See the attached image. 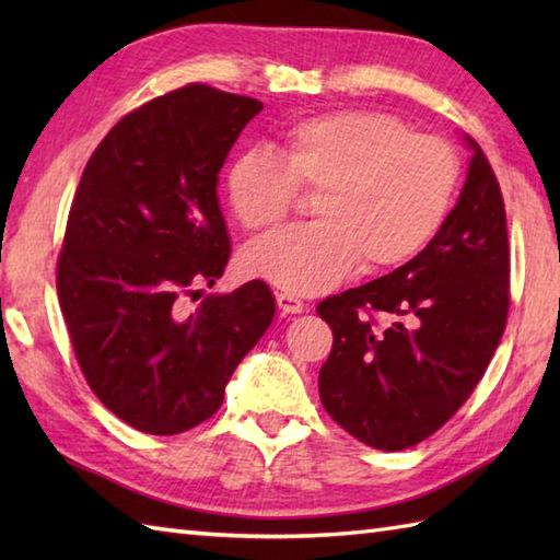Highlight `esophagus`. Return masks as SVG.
I'll return each mask as SVG.
<instances>
[{"label": "esophagus", "mask_w": 560, "mask_h": 560, "mask_svg": "<svg viewBox=\"0 0 560 560\" xmlns=\"http://www.w3.org/2000/svg\"><path fill=\"white\" fill-rule=\"evenodd\" d=\"M277 305L283 315H301L305 311V305L299 295H291V293H279Z\"/></svg>", "instance_id": "1"}]
</instances>
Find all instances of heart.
I'll list each match as a JSON object with an SVG mask.
<instances>
[{"label": "heart", "mask_w": 560, "mask_h": 560, "mask_svg": "<svg viewBox=\"0 0 560 560\" xmlns=\"http://www.w3.org/2000/svg\"><path fill=\"white\" fill-rule=\"evenodd\" d=\"M462 177L450 141L413 132L399 115L335 110L293 122L269 149H249L225 173L231 211L247 231L279 225L301 189L317 221L259 237L243 267L291 295H315L363 271L421 255L455 207Z\"/></svg>", "instance_id": "b5f03b06"}]
</instances>
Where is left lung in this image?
<instances>
[{
	"label": "left lung",
	"instance_id": "left-lung-1",
	"mask_svg": "<svg viewBox=\"0 0 560 560\" xmlns=\"http://www.w3.org/2000/svg\"><path fill=\"white\" fill-rule=\"evenodd\" d=\"M469 147L467 183L435 241L387 277L317 305L335 335L319 399L343 431L377 450L413 447L445 425L508 323L505 205L486 153Z\"/></svg>",
	"mask_w": 560,
	"mask_h": 560
}]
</instances>
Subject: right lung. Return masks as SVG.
I'll use <instances>...</instances> for the list:
<instances>
[{
	"label": "right lung",
	"instance_id": "1",
	"mask_svg": "<svg viewBox=\"0 0 560 560\" xmlns=\"http://www.w3.org/2000/svg\"><path fill=\"white\" fill-rule=\"evenodd\" d=\"M261 103L187 83L117 122L83 168L57 257V295L77 363L105 407L141 433L211 419L273 319L265 281L229 295L231 237L217 183Z\"/></svg>",
	"mask_w": 560,
	"mask_h": 560
}]
</instances>
